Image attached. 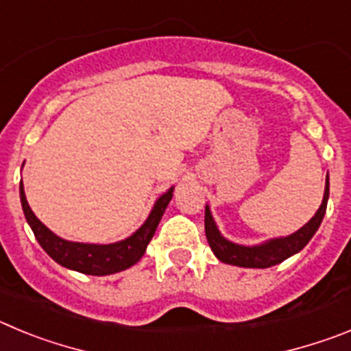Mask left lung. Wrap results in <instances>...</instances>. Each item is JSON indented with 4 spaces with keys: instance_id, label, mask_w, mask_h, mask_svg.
<instances>
[{
    "instance_id": "8db88e82",
    "label": "left lung",
    "mask_w": 351,
    "mask_h": 351,
    "mask_svg": "<svg viewBox=\"0 0 351 351\" xmlns=\"http://www.w3.org/2000/svg\"><path fill=\"white\" fill-rule=\"evenodd\" d=\"M327 200H328V173L325 179V191L324 200L318 210L315 213L311 219L304 226H300L299 230L293 234L287 235V237H274L269 239L265 243L255 244V246H244V244H237L223 237L221 232L218 230V225L214 221L213 214H210L209 206H206V237L209 243L210 250L216 255V258L221 262L228 263V265H237V267H247V269H267L272 265H278L283 260L290 258L313 239L316 230L320 228L322 219L327 210Z\"/></svg>"
}]
</instances>
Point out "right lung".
Instances as JSON below:
<instances>
[{"mask_svg": "<svg viewBox=\"0 0 351 351\" xmlns=\"http://www.w3.org/2000/svg\"><path fill=\"white\" fill-rule=\"evenodd\" d=\"M21 204H23L24 216H26L27 225L35 234L36 241L43 251L51 256L54 262H58L63 267L71 269V271L82 272L89 276H108L116 274V272L126 271L132 265L138 262L144 256L145 247L151 243L154 232L158 228L161 216L165 213L167 206L173 197V186L169 188L165 193L161 195L154 202L153 209L149 213L147 219L141 225V228L133 232L130 237L117 241L112 244H88V243H73L61 239L54 232L49 230L47 226L43 225L35 213L31 210L29 204L26 200L24 193V184L21 181Z\"/></svg>", "mask_w": 351, "mask_h": 351, "instance_id": "1", "label": "right lung"}]
</instances>
